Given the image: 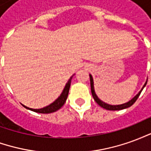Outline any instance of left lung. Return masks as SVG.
Listing matches in <instances>:
<instances>
[{"mask_svg":"<svg viewBox=\"0 0 151 151\" xmlns=\"http://www.w3.org/2000/svg\"><path fill=\"white\" fill-rule=\"evenodd\" d=\"M90 79H91V94H92V96H93V98H94V99L95 100V102L98 104L99 106H101L102 108H105V109H107V110H110V111H116V110H121V109H124V108H129V107H130V106H132V105L136 102V100L137 99V98L139 97L140 94H141V92H142V91L143 90V88L145 87V86L146 85V83H147V82L145 83V85H144V86L142 87V91L137 94V95L134 97L133 99H132L130 101H129L128 103H125V104H120V105H109L108 104H105L104 102L101 101L97 97V95H95V90H94V82H93V78H92V76L90 74Z\"/></svg>","mask_w":151,"mask_h":151,"instance_id":"8db88e82","label":"left lung"}]
</instances>
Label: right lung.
<instances>
[{
  "instance_id": "add662e5",
  "label": "right lung",
  "mask_w": 151,
  "mask_h": 151,
  "mask_svg": "<svg viewBox=\"0 0 151 151\" xmlns=\"http://www.w3.org/2000/svg\"><path fill=\"white\" fill-rule=\"evenodd\" d=\"M72 78L71 77L69 80L68 81V82L66 83L65 86V89L64 91L61 93V95H60V97L56 101L53 102L52 104H51L49 106L47 107H45V108H41V109H32V108H29L27 107H25L26 108H27L29 110H31V111H35V112H39V113H52V112H54V111H57L58 109L62 107L63 105L65 104V103L66 101V99L68 97V95H69V87H70V84H71V80H72Z\"/></svg>"
}]
</instances>
